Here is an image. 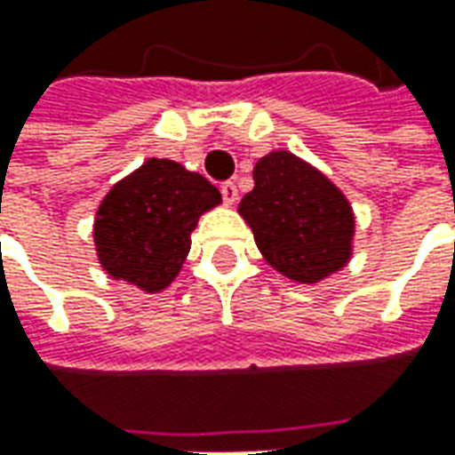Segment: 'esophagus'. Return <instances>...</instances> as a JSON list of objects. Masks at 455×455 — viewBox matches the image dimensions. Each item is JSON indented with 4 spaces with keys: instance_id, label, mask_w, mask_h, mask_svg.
Listing matches in <instances>:
<instances>
[{
    "instance_id": "esophagus-1",
    "label": "esophagus",
    "mask_w": 455,
    "mask_h": 455,
    "mask_svg": "<svg viewBox=\"0 0 455 455\" xmlns=\"http://www.w3.org/2000/svg\"><path fill=\"white\" fill-rule=\"evenodd\" d=\"M221 197H224V202H227L228 207H231V204H236V199H238L236 185H234V182H224V185H221Z\"/></svg>"
}]
</instances>
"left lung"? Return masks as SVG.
<instances>
[{
	"label": "left lung",
	"instance_id": "1",
	"mask_svg": "<svg viewBox=\"0 0 455 455\" xmlns=\"http://www.w3.org/2000/svg\"><path fill=\"white\" fill-rule=\"evenodd\" d=\"M253 182L238 214L267 266L299 285H316L348 266L355 214L322 170L290 150H270L256 163Z\"/></svg>",
	"mask_w": 455,
	"mask_h": 455
}]
</instances>
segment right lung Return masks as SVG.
<instances>
[{
    "instance_id": "1",
    "label": "right lung",
    "mask_w": 455,
    "mask_h": 455,
    "mask_svg": "<svg viewBox=\"0 0 455 455\" xmlns=\"http://www.w3.org/2000/svg\"><path fill=\"white\" fill-rule=\"evenodd\" d=\"M221 204L219 189L168 158H148L119 180L94 214V248L102 270L146 295L178 277L202 214Z\"/></svg>"
}]
</instances>
